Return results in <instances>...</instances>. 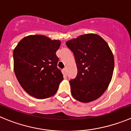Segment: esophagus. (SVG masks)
I'll return each mask as SVG.
<instances>
[{
	"instance_id": "1",
	"label": "esophagus",
	"mask_w": 131,
	"mask_h": 131,
	"mask_svg": "<svg viewBox=\"0 0 131 131\" xmlns=\"http://www.w3.org/2000/svg\"><path fill=\"white\" fill-rule=\"evenodd\" d=\"M63 72H64V73L65 74H67V69L66 68H64V69H63Z\"/></svg>"
}]
</instances>
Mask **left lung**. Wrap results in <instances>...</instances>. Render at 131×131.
Instances as JSON below:
<instances>
[{
  "label": "left lung",
  "instance_id": "8db88e82",
  "mask_svg": "<svg viewBox=\"0 0 131 131\" xmlns=\"http://www.w3.org/2000/svg\"><path fill=\"white\" fill-rule=\"evenodd\" d=\"M73 52L78 74L69 81L71 93L78 101L88 103L107 90L113 74L114 56L108 44L97 34L80 35L67 41Z\"/></svg>",
  "mask_w": 131,
  "mask_h": 131
}]
</instances>
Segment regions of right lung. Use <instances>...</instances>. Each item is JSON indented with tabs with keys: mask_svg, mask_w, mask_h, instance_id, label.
Instances as JSON below:
<instances>
[{
	"mask_svg": "<svg viewBox=\"0 0 131 131\" xmlns=\"http://www.w3.org/2000/svg\"><path fill=\"white\" fill-rule=\"evenodd\" d=\"M61 41L41 35L23 38L13 50L14 72L23 89L30 96L45 99L56 93L63 79L57 68L56 52Z\"/></svg>",
	"mask_w": 131,
	"mask_h": 131,
	"instance_id": "right-lung-1",
	"label": "right lung"
}]
</instances>
